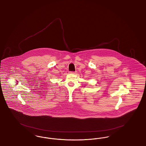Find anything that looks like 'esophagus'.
Masks as SVG:
<instances>
[{"label":"esophagus","mask_w":146,"mask_h":146,"mask_svg":"<svg viewBox=\"0 0 146 146\" xmlns=\"http://www.w3.org/2000/svg\"><path fill=\"white\" fill-rule=\"evenodd\" d=\"M70 73H72V74H75L76 73V72H70Z\"/></svg>","instance_id":"34e87169"}]
</instances>
